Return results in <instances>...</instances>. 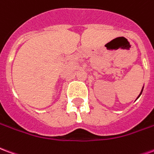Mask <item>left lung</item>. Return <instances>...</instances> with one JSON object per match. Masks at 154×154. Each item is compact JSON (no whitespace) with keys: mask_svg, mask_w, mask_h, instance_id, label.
<instances>
[{"mask_svg":"<svg viewBox=\"0 0 154 154\" xmlns=\"http://www.w3.org/2000/svg\"><path fill=\"white\" fill-rule=\"evenodd\" d=\"M143 88H142V91H141V92H140V94H139V97H138V98H139V97H140V96H141V94H142V92H143ZM138 98H137V99H138Z\"/></svg>","mask_w":154,"mask_h":154,"instance_id":"8db88e82","label":"left lung"}]
</instances>
